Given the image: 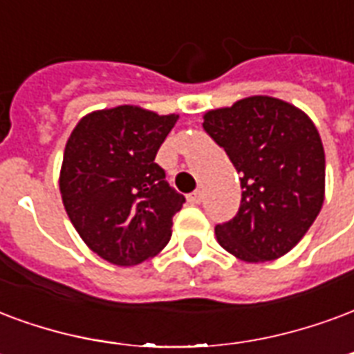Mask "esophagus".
Segmentation results:
<instances>
[{"instance_id": "obj_1", "label": "esophagus", "mask_w": 354, "mask_h": 354, "mask_svg": "<svg viewBox=\"0 0 354 354\" xmlns=\"http://www.w3.org/2000/svg\"><path fill=\"white\" fill-rule=\"evenodd\" d=\"M187 203H191V204L203 203V191L197 189V191H193V193H189V195H187Z\"/></svg>"}]
</instances>
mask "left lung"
<instances>
[{
  "instance_id": "left-lung-1",
  "label": "left lung",
  "mask_w": 354,
  "mask_h": 354,
  "mask_svg": "<svg viewBox=\"0 0 354 354\" xmlns=\"http://www.w3.org/2000/svg\"><path fill=\"white\" fill-rule=\"evenodd\" d=\"M203 118L242 184L240 210L217 225V242L243 263L283 257L324 203V148L315 124L298 106L268 95L243 97Z\"/></svg>"
}]
</instances>
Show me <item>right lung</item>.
<instances>
[{
  "mask_svg": "<svg viewBox=\"0 0 354 354\" xmlns=\"http://www.w3.org/2000/svg\"><path fill=\"white\" fill-rule=\"evenodd\" d=\"M137 104L93 111L65 144L59 193L84 243L116 266L156 257L184 195L165 180L157 150L178 122Z\"/></svg>",
  "mask_w": 354,
  "mask_h": 354,
  "instance_id": "obj_1",
  "label": "right lung"
}]
</instances>
